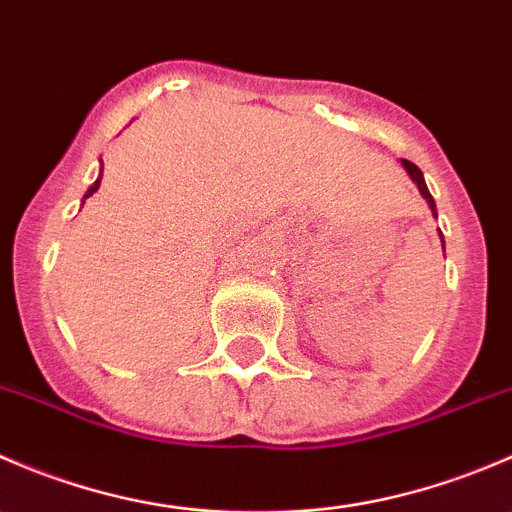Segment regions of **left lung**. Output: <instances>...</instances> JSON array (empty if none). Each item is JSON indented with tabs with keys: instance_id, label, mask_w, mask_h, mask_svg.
<instances>
[{
	"instance_id": "8db88e82",
	"label": "left lung",
	"mask_w": 512,
	"mask_h": 512,
	"mask_svg": "<svg viewBox=\"0 0 512 512\" xmlns=\"http://www.w3.org/2000/svg\"><path fill=\"white\" fill-rule=\"evenodd\" d=\"M401 163H404V168L409 170V175H411V178H414V183L418 185V190H421V195H423V198H426V203L431 205V213H433V218H436V203H433L431 193H428L426 183H423V173H421V170H418V165L411 163V160H401Z\"/></svg>"
}]
</instances>
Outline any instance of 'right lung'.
<instances>
[{
  "label": "right lung",
  "instance_id": "obj_1",
  "mask_svg": "<svg viewBox=\"0 0 512 512\" xmlns=\"http://www.w3.org/2000/svg\"><path fill=\"white\" fill-rule=\"evenodd\" d=\"M98 185H101V178H98V180H96V183H94V185H91V188H89V193H86V198H91V195H94V193H96V190H98Z\"/></svg>",
  "mask_w": 512,
  "mask_h": 512
}]
</instances>
